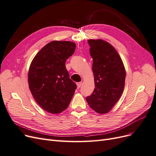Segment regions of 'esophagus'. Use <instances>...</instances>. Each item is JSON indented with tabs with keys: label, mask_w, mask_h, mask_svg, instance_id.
<instances>
[{
	"label": "esophagus",
	"mask_w": 156,
	"mask_h": 156,
	"mask_svg": "<svg viewBox=\"0 0 156 156\" xmlns=\"http://www.w3.org/2000/svg\"><path fill=\"white\" fill-rule=\"evenodd\" d=\"M81 84H82V83L81 82H79L77 83V88H79L80 87H81Z\"/></svg>",
	"instance_id": "obj_1"
}]
</instances>
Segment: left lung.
I'll return each mask as SVG.
<instances>
[{
    "mask_svg": "<svg viewBox=\"0 0 156 156\" xmlns=\"http://www.w3.org/2000/svg\"><path fill=\"white\" fill-rule=\"evenodd\" d=\"M95 88L86 98L88 104L99 114L109 112L124 91L126 69L114 47L108 42L88 40Z\"/></svg>",
    "mask_w": 156,
    "mask_h": 156,
    "instance_id": "obj_1",
    "label": "left lung"
}]
</instances>
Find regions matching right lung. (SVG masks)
Masks as SVG:
<instances>
[{
	"mask_svg": "<svg viewBox=\"0 0 156 156\" xmlns=\"http://www.w3.org/2000/svg\"><path fill=\"white\" fill-rule=\"evenodd\" d=\"M75 46L69 41H51L30 64L28 82L32 95L37 104L52 114H58L68 107L77 88L65 66Z\"/></svg>",
	"mask_w": 156,
	"mask_h": 156,
	"instance_id": "1",
	"label": "right lung"
}]
</instances>
